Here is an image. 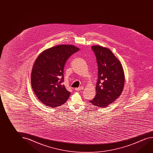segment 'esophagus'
Wrapping results in <instances>:
<instances>
[{"label": "esophagus", "instance_id": "1", "mask_svg": "<svg viewBox=\"0 0 153 153\" xmlns=\"http://www.w3.org/2000/svg\"><path fill=\"white\" fill-rule=\"evenodd\" d=\"M83 88H84V87L82 86H80L79 88H75V90L77 91H79L83 90Z\"/></svg>", "mask_w": 153, "mask_h": 153}]
</instances>
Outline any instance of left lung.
Here are the masks:
<instances>
[{"mask_svg": "<svg viewBox=\"0 0 153 153\" xmlns=\"http://www.w3.org/2000/svg\"><path fill=\"white\" fill-rule=\"evenodd\" d=\"M98 66L96 95L90 102L105 108L117 99L123 91L124 73L122 65L112 52L100 46L91 47Z\"/></svg>", "mask_w": 153, "mask_h": 153, "instance_id": "left-lung-1", "label": "left lung"}]
</instances>
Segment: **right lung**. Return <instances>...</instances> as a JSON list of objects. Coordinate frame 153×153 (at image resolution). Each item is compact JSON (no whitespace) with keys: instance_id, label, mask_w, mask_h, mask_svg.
I'll use <instances>...</instances> for the list:
<instances>
[{"instance_id":"obj_1","label":"right lung","mask_w":153,"mask_h":153,"mask_svg":"<svg viewBox=\"0 0 153 153\" xmlns=\"http://www.w3.org/2000/svg\"><path fill=\"white\" fill-rule=\"evenodd\" d=\"M78 51L73 45H58L44 51L36 59L31 75V86L46 106L58 107L68 100L70 93L62 84L64 67L68 58Z\"/></svg>"}]
</instances>
